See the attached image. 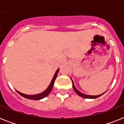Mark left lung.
Wrapping results in <instances>:
<instances>
[{
  "label": "left lung",
  "mask_w": 124,
  "mask_h": 124,
  "mask_svg": "<svg viewBox=\"0 0 124 124\" xmlns=\"http://www.w3.org/2000/svg\"><path fill=\"white\" fill-rule=\"evenodd\" d=\"M72 82H73V87L74 91H75L76 93H77L78 95H79L80 96H82V97H83V98H98V97H99V96H100L101 95H102V94L104 93H102V94H99V95H96V96H92V95H87V94H84V93H82L81 92H80L78 90H77V89L75 88V85H74V84H73V82L72 81Z\"/></svg>",
  "instance_id": "obj_1"
}]
</instances>
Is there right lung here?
Wrapping results in <instances>:
<instances>
[{
    "label": "right lung",
    "mask_w": 124,
    "mask_h": 124,
    "mask_svg": "<svg viewBox=\"0 0 124 124\" xmlns=\"http://www.w3.org/2000/svg\"><path fill=\"white\" fill-rule=\"evenodd\" d=\"M58 71H59V69H58L57 71H56L55 74H54V77L53 78L50 84L49 85V87L47 88V89L42 92V93H40V94H35V95H28V94H23L22 93L19 92L18 91H16V92L18 93V94L21 95L22 96L24 97V98H28V99H31V100H40L42 98H45L46 96H47L49 94V93L52 90V88H53V84H54V80L56 79V76H57V74H58Z\"/></svg>",
    "instance_id": "right-lung-1"
}]
</instances>
